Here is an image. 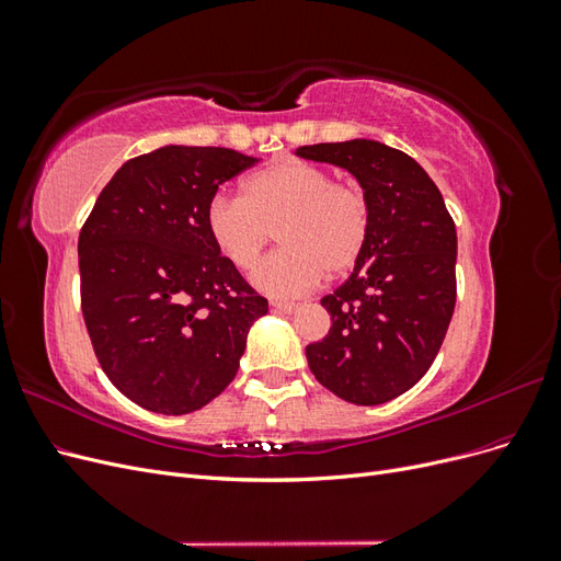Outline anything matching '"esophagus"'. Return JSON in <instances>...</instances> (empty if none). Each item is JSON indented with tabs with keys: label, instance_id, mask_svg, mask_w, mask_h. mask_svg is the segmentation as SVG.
Masks as SVG:
<instances>
[{
	"label": "esophagus",
	"instance_id": "1",
	"mask_svg": "<svg viewBox=\"0 0 561 561\" xmlns=\"http://www.w3.org/2000/svg\"><path fill=\"white\" fill-rule=\"evenodd\" d=\"M297 307L299 304H295V301H271V309H276V311H283V313H293V311H297Z\"/></svg>",
	"mask_w": 561,
	"mask_h": 561
}]
</instances>
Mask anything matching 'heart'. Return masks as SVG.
<instances>
[{
    "label": "heart",
    "mask_w": 561,
    "mask_h": 561,
    "mask_svg": "<svg viewBox=\"0 0 561 561\" xmlns=\"http://www.w3.org/2000/svg\"><path fill=\"white\" fill-rule=\"evenodd\" d=\"M215 250L239 271L257 264L271 236L283 245L254 268L252 285L274 297L313 290L325 276L351 271L367 250L371 206L353 182L328 168L276 161L241 184V198L217 194L206 208Z\"/></svg>",
    "instance_id": "heart-1"
}]
</instances>
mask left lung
<instances>
[{"mask_svg": "<svg viewBox=\"0 0 561 561\" xmlns=\"http://www.w3.org/2000/svg\"><path fill=\"white\" fill-rule=\"evenodd\" d=\"M360 182L371 233L353 274L320 299L332 316L307 346L316 379L346 402L383 404L410 390L445 342L456 304V227L428 173L375 140L299 147Z\"/></svg>", "mask_w": 561, "mask_h": 561, "instance_id": "8db88e82", "label": "left lung"}]
</instances>
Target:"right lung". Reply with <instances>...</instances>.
I'll use <instances>...</instances> for the list:
<instances>
[{"label":"right lung","mask_w":561,"mask_h":561,"mask_svg":"<svg viewBox=\"0 0 561 561\" xmlns=\"http://www.w3.org/2000/svg\"><path fill=\"white\" fill-rule=\"evenodd\" d=\"M254 163L225 147L154 149L118 168L81 227V313L95 358L149 412L190 414L222 393L268 311L206 231L219 184Z\"/></svg>","instance_id":"1"}]
</instances>
